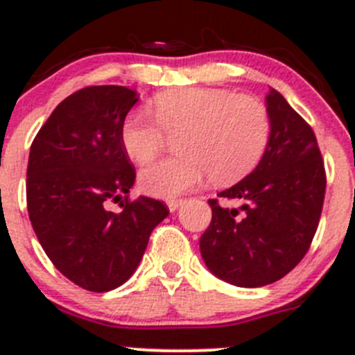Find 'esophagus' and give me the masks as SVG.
I'll return each instance as SVG.
<instances>
[{
	"instance_id": "1",
	"label": "esophagus",
	"mask_w": 355,
	"mask_h": 355,
	"mask_svg": "<svg viewBox=\"0 0 355 355\" xmlns=\"http://www.w3.org/2000/svg\"><path fill=\"white\" fill-rule=\"evenodd\" d=\"M182 202H184V200H181V198H171V200H167V207H169L171 212H176L179 207L182 205Z\"/></svg>"
}]
</instances>
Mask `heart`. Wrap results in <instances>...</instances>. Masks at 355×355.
Returning a JSON list of instances; mask_svg holds the SVG:
<instances>
[{"label": "heart", "mask_w": 355, "mask_h": 355, "mask_svg": "<svg viewBox=\"0 0 355 355\" xmlns=\"http://www.w3.org/2000/svg\"><path fill=\"white\" fill-rule=\"evenodd\" d=\"M153 114L136 110L122 124L121 139L129 159H155L167 138L179 155L152 164L139 174L145 193L173 198L195 188L210 174L231 184L257 167L271 139V117L261 100L230 89L184 87L153 100Z\"/></svg>", "instance_id": "heart-1"}]
</instances>
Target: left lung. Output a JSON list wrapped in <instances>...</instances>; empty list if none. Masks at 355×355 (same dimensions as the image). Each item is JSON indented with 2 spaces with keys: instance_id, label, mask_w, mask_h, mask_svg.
I'll return each mask as SVG.
<instances>
[{
  "instance_id": "obj_1",
  "label": "left lung",
  "mask_w": 355,
  "mask_h": 355,
  "mask_svg": "<svg viewBox=\"0 0 355 355\" xmlns=\"http://www.w3.org/2000/svg\"><path fill=\"white\" fill-rule=\"evenodd\" d=\"M271 139L254 173L209 200L212 220L200 252L212 275L257 288L288 275L312 243L326 191V173L311 125L276 89L266 96Z\"/></svg>"
}]
</instances>
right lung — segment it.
Masks as SVG:
<instances>
[{
  "instance_id": "1",
  "label": "right lung",
  "mask_w": 355,
  "mask_h": 355,
  "mask_svg": "<svg viewBox=\"0 0 355 355\" xmlns=\"http://www.w3.org/2000/svg\"><path fill=\"white\" fill-rule=\"evenodd\" d=\"M138 101L125 86H87L67 96L31 145L27 210L41 247L77 286L108 292L131 278L164 202L129 198L136 169L122 146L125 115ZM119 203L114 213L107 203Z\"/></svg>"
}]
</instances>
